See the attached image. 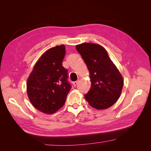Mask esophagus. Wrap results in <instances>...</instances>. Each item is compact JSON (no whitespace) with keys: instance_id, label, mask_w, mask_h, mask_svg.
Returning a JSON list of instances; mask_svg holds the SVG:
<instances>
[{"instance_id":"obj_1","label":"esophagus","mask_w":151,"mask_h":151,"mask_svg":"<svg viewBox=\"0 0 151 151\" xmlns=\"http://www.w3.org/2000/svg\"><path fill=\"white\" fill-rule=\"evenodd\" d=\"M77 84H78V81H75L73 83V85H74V86H76Z\"/></svg>"}]
</instances>
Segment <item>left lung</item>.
Masks as SVG:
<instances>
[{
  "label": "left lung",
  "instance_id": "left-lung-1",
  "mask_svg": "<svg viewBox=\"0 0 151 151\" xmlns=\"http://www.w3.org/2000/svg\"><path fill=\"white\" fill-rule=\"evenodd\" d=\"M89 72L91 89L84 95L90 106L97 109L111 107L120 96L123 79L104 47L91 43L76 45Z\"/></svg>",
  "mask_w": 151,
  "mask_h": 151
}]
</instances>
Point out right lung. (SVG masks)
Wrapping results in <instances>:
<instances>
[{"mask_svg": "<svg viewBox=\"0 0 151 151\" xmlns=\"http://www.w3.org/2000/svg\"><path fill=\"white\" fill-rule=\"evenodd\" d=\"M64 45L47 50L36 62L27 79L26 91L33 106L45 114L57 112L64 104L71 87L62 66Z\"/></svg>", "mask_w": 151, "mask_h": 151, "instance_id": "obj_1", "label": "right lung"}]
</instances>
